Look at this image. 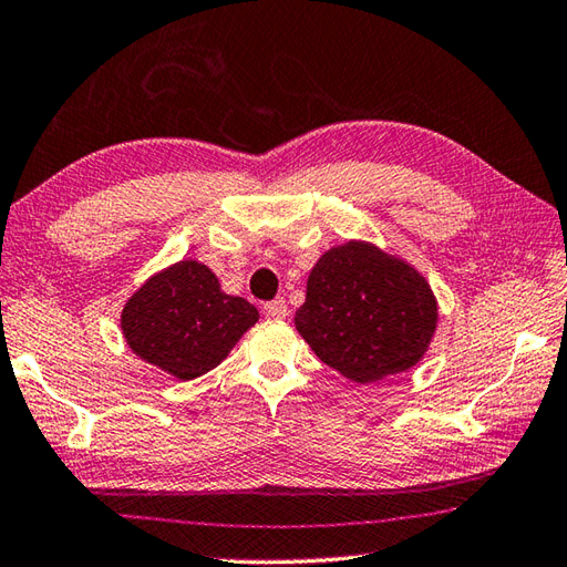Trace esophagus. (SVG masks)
I'll use <instances>...</instances> for the list:
<instances>
[{
	"label": "esophagus",
	"mask_w": 567,
	"mask_h": 567,
	"mask_svg": "<svg viewBox=\"0 0 567 567\" xmlns=\"http://www.w3.org/2000/svg\"><path fill=\"white\" fill-rule=\"evenodd\" d=\"M264 316H267L269 320H281L288 316V306L284 298H276V300H269L267 306H264Z\"/></svg>",
	"instance_id": "34e87169"
}]
</instances>
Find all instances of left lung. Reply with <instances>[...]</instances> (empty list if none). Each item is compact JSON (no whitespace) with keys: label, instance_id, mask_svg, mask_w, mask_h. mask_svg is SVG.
I'll return each instance as SVG.
<instances>
[{"label":"left lung","instance_id":"8db88e82","mask_svg":"<svg viewBox=\"0 0 567 567\" xmlns=\"http://www.w3.org/2000/svg\"><path fill=\"white\" fill-rule=\"evenodd\" d=\"M293 322L334 372L372 384L421 362L435 334L437 303L411 264L352 239L318 259Z\"/></svg>","mask_w":567,"mask_h":567}]
</instances>
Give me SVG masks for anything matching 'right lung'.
I'll use <instances>...</instances> for the list:
<instances>
[{
  "instance_id": "right-lung-1",
  "label": "right lung",
  "mask_w": 567,
  "mask_h": 567,
  "mask_svg": "<svg viewBox=\"0 0 567 567\" xmlns=\"http://www.w3.org/2000/svg\"><path fill=\"white\" fill-rule=\"evenodd\" d=\"M257 320L249 300L227 296L205 264L186 259L126 300L122 334L144 362L188 381L223 362Z\"/></svg>"
}]
</instances>
